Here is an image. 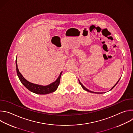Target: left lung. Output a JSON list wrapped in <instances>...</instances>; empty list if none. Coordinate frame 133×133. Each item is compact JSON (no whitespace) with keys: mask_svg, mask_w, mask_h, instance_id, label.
<instances>
[{"mask_svg":"<svg viewBox=\"0 0 133 133\" xmlns=\"http://www.w3.org/2000/svg\"><path fill=\"white\" fill-rule=\"evenodd\" d=\"M120 78H119V80L117 81V83H116L115 84V85L114 86H113V87H112L111 88V89H110V90H111V89H112L114 87H115V86L117 85V84L118 83V82H119V81ZM78 81H79V84H80V85L82 86V88H83L84 90H85L86 91H88V92H92V93H95V94H102V93H103V92H94V91H91V90H89V89H88L87 88H86V87H85L84 86H83V84L81 83V82H80V81H79V79H78Z\"/></svg>","mask_w":133,"mask_h":133,"instance_id":"1","label":"left lung"}]
</instances>
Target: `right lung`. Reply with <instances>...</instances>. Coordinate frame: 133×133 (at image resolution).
<instances>
[{
    "mask_svg": "<svg viewBox=\"0 0 133 133\" xmlns=\"http://www.w3.org/2000/svg\"><path fill=\"white\" fill-rule=\"evenodd\" d=\"M16 70H17V74L18 75V77L21 83L23 84V85L27 88L30 91L37 94H40V95H45L50 94L51 92H54L57 89L59 83H60V79L62 74L63 71H61L60 73V75L54 82L51 83L49 85H46V86H43L38 84H35L31 83L28 81H27L22 75V74L19 72L18 68L17 66V58L16 59Z\"/></svg>",
    "mask_w": 133,
    "mask_h": 133,
    "instance_id": "obj_1",
    "label": "right lung"
}]
</instances>
